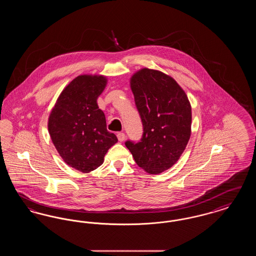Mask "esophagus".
<instances>
[{
  "instance_id": "esophagus-1",
  "label": "esophagus",
  "mask_w": 256,
  "mask_h": 256,
  "mask_svg": "<svg viewBox=\"0 0 256 256\" xmlns=\"http://www.w3.org/2000/svg\"><path fill=\"white\" fill-rule=\"evenodd\" d=\"M117 137H118V140H119L120 142H122V141L124 140V138H126V135H124V132H118Z\"/></svg>"
}]
</instances>
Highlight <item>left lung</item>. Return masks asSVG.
Wrapping results in <instances>:
<instances>
[{"instance_id": "obj_1", "label": "left lung", "mask_w": 256, "mask_h": 256, "mask_svg": "<svg viewBox=\"0 0 256 256\" xmlns=\"http://www.w3.org/2000/svg\"><path fill=\"white\" fill-rule=\"evenodd\" d=\"M130 88L144 132L139 142L124 144L139 167L160 174L176 163L190 139V102L172 76L158 70H139L130 78Z\"/></svg>"}]
</instances>
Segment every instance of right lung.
Masks as SVG:
<instances>
[{
  "label": "right lung",
  "mask_w": 256,
  "mask_h": 256,
  "mask_svg": "<svg viewBox=\"0 0 256 256\" xmlns=\"http://www.w3.org/2000/svg\"><path fill=\"white\" fill-rule=\"evenodd\" d=\"M108 80L100 74H82L61 92L48 121L50 139L64 162L89 172L104 163L118 139L106 130L104 113L97 100Z\"/></svg>",
  "instance_id": "obj_1"
}]
</instances>
